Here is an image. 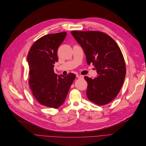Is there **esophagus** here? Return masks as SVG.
I'll return each instance as SVG.
<instances>
[{"instance_id": "1", "label": "esophagus", "mask_w": 146, "mask_h": 146, "mask_svg": "<svg viewBox=\"0 0 146 146\" xmlns=\"http://www.w3.org/2000/svg\"><path fill=\"white\" fill-rule=\"evenodd\" d=\"M77 77L78 78H81L83 79L84 78V75H77Z\"/></svg>"}]
</instances>
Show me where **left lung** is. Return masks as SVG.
Listing matches in <instances>:
<instances>
[{"label": "left lung", "mask_w": 146, "mask_h": 146, "mask_svg": "<svg viewBox=\"0 0 146 146\" xmlns=\"http://www.w3.org/2000/svg\"><path fill=\"white\" fill-rule=\"evenodd\" d=\"M71 33L84 50L87 64H92L98 72L93 79L84 77L88 83L87 98L98 105H106L118 94L125 77V63L120 48L102 32Z\"/></svg>", "instance_id": "8db88e82"}]
</instances>
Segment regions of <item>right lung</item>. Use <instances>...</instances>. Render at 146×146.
I'll return each instance as SVG.
<instances>
[{
    "label": "right lung",
    "instance_id": "add662e5",
    "mask_svg": "<svg viewBox=\"0 0 146 146\" xmlns=\"http://www.w3.org/2000/svg\"><path fill=\"white\" fill-rule=\"evenodd\" d=\"M66 36V32L47 34L31 46L27 56L30 68V87L36 100L43 106L57 109L65 102L75 78L54 72V64L58 60V49Z\"/></svg>",
    "mask_w": 146,
    "mask_h": 146
}]
</instances>
